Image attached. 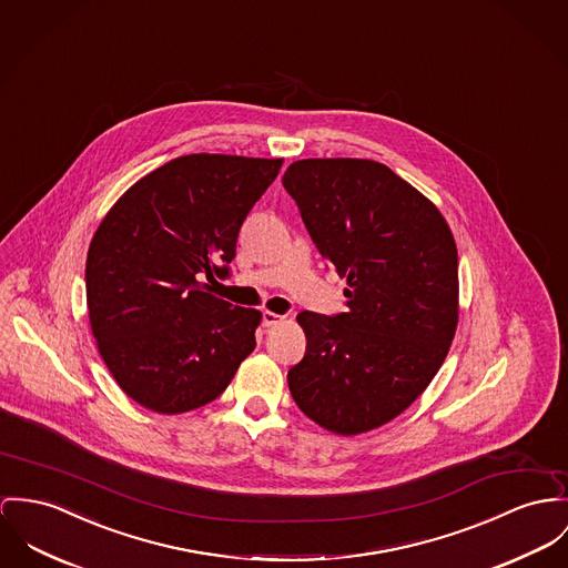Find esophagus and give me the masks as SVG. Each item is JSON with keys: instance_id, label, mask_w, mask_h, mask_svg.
Returning a JSON list of instances; mask_svg holds the SVG:
<instances>
[{"instance_id": "1", "label": "esophagus", "mask_w": 568, "mask_h": 568, "mask_svg": "<svg viewBox=\"0 0 568 568\" xmlns=\"http://www.w3.org/2000/svg\"><path fill=\"white\" fill-rule=\"evenodd\" d=\"M285 317L283 315H278V313H272V311H263L262 315V324L263 326H276V324H281Z\"/></svg>"}]
</instances>
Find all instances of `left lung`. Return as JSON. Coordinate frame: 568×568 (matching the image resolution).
Here are the masks:
<instances>
[{
    "label": "left lung",
    "mask_w": 568,
    "mask_h": 568,
    "mask_svg": "<svg viewBox=\"0 0 568 568\" xmlns=\"http://www.w3.org/2000/svg\"><path fill=\"white\" fill-rule=\"evenodd\" d=\"M283 185L320 255L346 276V313L303 311L298 408L335 435L406 410L435 378L458 324V253L437 205L372 160H298Z\"/></svg>",
    "instance_id": "obj_1"
}]
</instances>
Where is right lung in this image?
Here are the masks:
<instances>
[{
    "label": "right lung",
    "mask_w": 568,
    "mask_h": 568,
    "mask_svg": "<svg viewBox=\"0 0 568 568\" xmlns=\"http://www.w3.org/2000/svg\"><path fill=\"white\" fill-rule=\"evenodd\" d=\"M283 160L194 153L135 181L92 235L87 303L97 348L140 406L176 415L210 404L255 349L257 308L205 280L229 276L242 222Z\"/></svg>",
    "instance_id": "right-lung-1"
}]
</instances>
